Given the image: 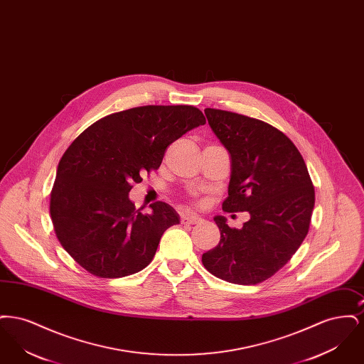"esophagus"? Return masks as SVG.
I'll list each match as a JSON object with an SVG mask.
<instances>
[{"instance_id": "1", "label": "esophagus", "mask_w": 364, "mask_h": 364, "mask_svg": "<svg viewBox=\"0 0 364 364\" xmlns=\"http://www.w3.org/2000/svg\"><path fill=\"white\" fill-rule=\"evenodd\" d=\"M200 221H202V217H199L196 214H192V213H187V214L181 215V223L183 224H198Z\"/></svg>"}]
</instances>
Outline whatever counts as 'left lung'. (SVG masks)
Wrapping results in <instances>:
<instances>
[{
  "label": "left lung",
  "instance_id": "left-lung-1",
  "mask_svg": "<svg viewBox=\"0 0 364 364\" xmlns=\"http://www.w3.org/2000/svg\"><path fill=\"white\" fill-rule=\"evenodd\" d=\"M208 125L230 156L226 213L248 211L242 229L215 215L221 239L202 255L215 277L254 285L272 277L306 239L315 191L306 162L291 139L267 122L205 109Z\"/></svg>",
  "mask_w": 364,
  "mask_h": 364
}]
</instances>
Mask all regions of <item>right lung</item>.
Returning <instances> with one entry per match:
<instances>
[{
  "label": "right lung",
  "instance_id": "1",
  "mask_svg": "<svg viewBox=\"0 0 364 364\" xmlns=\"http://www.w3.org/2000/svg\"><path fill=\"white\" fill-rule=\"evenodd\" d=\"M203 124L193 106L149 105L109 114L72 141L57 168L50 215L58 242L88 273L125 277L153 260L180 215L164 202L143 214L128 193L159 168L169 144Z\"/></svg>",
  "mask_w": 364,
  "mask_h": 364
}]
</instances>
